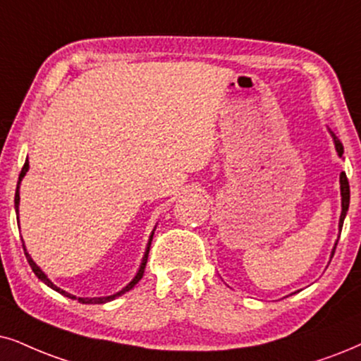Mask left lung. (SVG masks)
<instances>
[{
    "instance_id": "8db88e82",
    "label": "left lung",
    "mask_w": 361,
    "mask_h": 361,
    "mask_svg": "<svg viewBox=\"0 0 361 361\" xmlns=\"http://www.w3.org/2000/svg\"><path fill=\"white\" fill-rule=\"evenodd\" d=\"M331 136H333V140H335L336 152H338V154L341 157V154H343V145L340 143V140L336 138L335 135L331 133ZM340 185H341V216H340V228H341L343 226V220L346 216V212H348V204H350V185H348V178H346L345 171L340 175ZM331 255H335V252H333Z\"/></svg>"
}]
</instances>
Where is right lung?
<instances>
[{"instance_id":"add662e5","label":"right lung","mask_w":361,"mask_h":361,"mask_svg":"<svg viewBox=\"0 0 361 361\" xmlns=\"http://www.w3.org/2000/svg\"><path fill=\"white\" fill-rule=\"evenodd\" d=\"M28 168H30V161L28 159H26V163L25 165H23V168H21V173H20V178H18V186H16V195H15V208H16V213H18V204H20V193H18V190H20V183H21V180H23V176L26 175V171H28ZM25 246V245H23ZM25 250V255H26V259H28V263H30V267H31V270L35 271V275L39 278L41 281L43 283H47L48 286H51L53 290H56L58 293H61V295H65V296H68V298H71V300H76V296H73V295H70V293H66V291H63V290H59L56 285H53L51 281L48 280V276L44 275L43 271L39 270L38 267H36V263L33 262V259H31V257L28 253H26V248H23ZM148 252H149V246H148V250H147V253H145V258H143V263H141V267H140V271L136 273V276L133 278V281L130 283V285H126L125 288H123L121 291H118L116 295H111V296H104V298H78V302L80 303H91V305H99V303H106V302H111V300H115L116 296H120V295H123V293H126V291H130L131 288H133V286L136 285V283H138L141 278H143V273H145V268H147V262H148Z\"/></svg>"}]
</instances>
